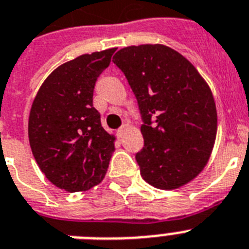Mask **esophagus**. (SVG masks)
Here are the masks:
<instances>
[{"label":"esophagus","mask_w":249,"mask_h":249,"mask_svg":"<svg viewBox=\"0 0 249 249\" xmlns=\"http://www.w3.org/2000/svg\"><path fill=\"white\" fill-rule=\"evenodd\" d=\"M126 128H128V126H126V125H124L123 128H120L118 131H116V135H118V138H123V137H124L125 130H126Z\"/></svg>","instance_id":"34e87169"}]
</instances>
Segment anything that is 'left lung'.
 Returning <instances> with one entry per match:
<instances>
[{
	"label": "left lung",
	"instance_id": "1",
	"mask_svg": "<svg viewBox=\"0 0 249 249\" xmlns=\"http://www.w3.org/2000/svg\"><path fill=\"white\" fill-rule=\"evenodd\" d=\"M138 100L144 124L143 149L137 153L145 182L175 190L195 178L214 147L218 115L202 76L172 48L142 44L112 58Z\"/></svg>",
	"mask_w": 249,
	"mask_h": 249
}]
</instances>
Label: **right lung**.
<instances>
[{
	"label": "right lung",
	"mask_w": 249,
	"mask_h": 249,
	"mask_svg": "<svg viewBox=\"0 0 249 249\" xmlns=\"http://www.w3.org/2000/svg\"><path fill=\"white\" fill-rule=\"evenodd\" d=\"M115 50L83 54L55 68L31 105L33 156L45 177L64 191H87L101 182L108 168L115 135L102 128L92 100L97 77Z\"/></svg>",
	"instance_id": "1"
}]
</instances>
